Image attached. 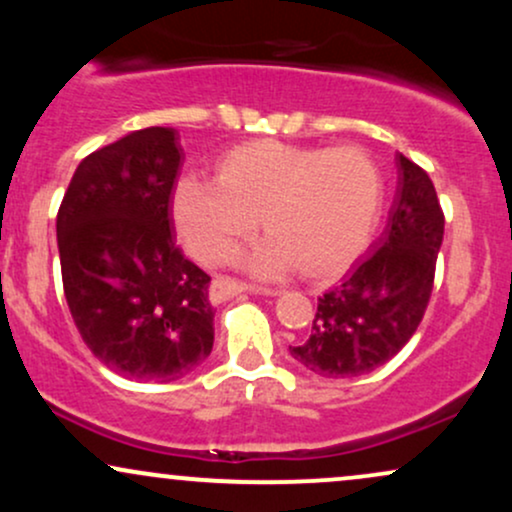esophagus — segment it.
<instances>
[{
	"label": "esophagus",
	"instance_id": "1",
	"mask_svg": "<svg viewBox=\"0 0 512 512\" xmlns=\"http://www.w3.org/2000/svg\"><path fill=\"white\" fill-rule=\"evenodd\" d=\"M248 291H262L267 293V296H279V289H252V286L243 284V281H236L231 279V276H219V279H214V284H211V298H214L216 303H223V301H231V298L240 296V293H248Z\"/></svg>",
	"mask_w": 512,
	"mask_h": 512
}]
</instances>
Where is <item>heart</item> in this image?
Wrapping results in <instances>:
<instances>
[{
  "instance_id": "obj_1",
  "label": "heart",
  "mask_w": 512,
  "mask_h": 512,
  "mask_svg": "<svg viewBox=\"0 0 512 512\" xmlns=\"http://www.w3.org/2000/svg\"><path fill=\"white\" fill-rule=\"evenodd\" d=\"M380 207L383 178L361 149L276 139L236 146L216 163V180L187 175L173 192L180 236L204 262L226 260L260 214L269 236L243 257L260 276L339 272L368 245Z\"/></svg>"
}]
</instances>
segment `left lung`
<instances>
[{
	"label": "left lung",
	"mask_w": 512,
	"mask_h": 512,
	"mask_svg": "<svg viewBox=\"0 0 512 512\" xmlns=\"http://www.w3.org/2000/svg\"><path fill=\"white\" fill-rule=\"evenodd\" d=\"M445 219L424 168L397 154V197L373 252L317 298L313 332L291 356L322 378L370 373L409 342L426 313Z\"/></svg>",
	"instance_id": "left-lung-1"
}]
</instances>
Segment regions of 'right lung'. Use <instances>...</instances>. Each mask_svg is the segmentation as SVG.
<instances>
[{"label":"right lung","instance_id":"add662e5","mask_svg":"<svg viewBox=\"0 0 512 512\" xmlns=\"http://www.w3.org/2000/svg\"><path fill=\"white\" fill-rule=\"evenodd\" d=\"M178 129L129 132L79 163L57 214L62 284L98 361L139 383H170L214 346L211 276L175 245L170 197Z\"/></svg>","mask_w":512,"mask_h":512}]
</instances>
